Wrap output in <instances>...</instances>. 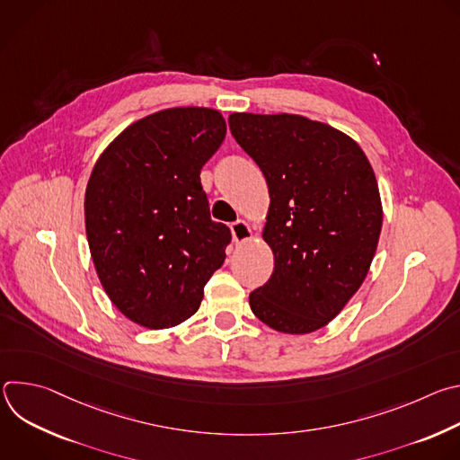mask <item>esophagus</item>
<instances>
[{"mask_svg":"<svg viewBox=\"0 0 460 460\" xmlns=\"http://www.w3.org/2000/svg\"><path fill=\"white\" fill-rule=\"evenodd\" d=\"M231 233H233V240L236 243H242V242H245V240H249L252 236V229H251L249 222H245V220H236L231 226Z\"/></svg>","mask_w":460,"mask_h":460,"instance_id":"1","label":"esophagus"}]
</instances>
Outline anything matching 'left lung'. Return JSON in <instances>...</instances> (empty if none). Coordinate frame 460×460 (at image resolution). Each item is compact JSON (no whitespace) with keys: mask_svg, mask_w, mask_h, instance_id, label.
<instances>
[{"mask_svg":"<svg viewBox=\"0 0 460 460\" xmlns=\"http://www.w3.org/2000/svg\"><path fill=\"white\" fill-rule=\"evenodd\" d=\"M229 127L271 199L261 236L275 270L249 305L280 333H313L344 309L375 256L382 202L371 164L342 130L305 116L233 112Z\"/></svg>","mask_w":460,"mask_h":460,"instance_id":"obj_1","label":"left lung"}]
</instances>
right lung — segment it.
Masks as SVG:
<instances>
[{"mask_svg": "<svg viewBox=\"0 0 460 460\" xmlns=\"http://www.w3.org/2000/svg\"><path fill=\"white\" fill-rule=\"evenodd\" d=\"M208 107L149 114L100 155L85 190V229L111 302L138 325L165 330L192 316L231 242L213 222L200 171L226 138Z\"/></svg>", "mask_w": 460, "mask_h": 460, "instance_id": "add662e5", "label": "right lung"}]
</instances>
